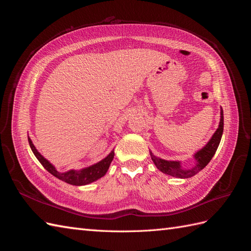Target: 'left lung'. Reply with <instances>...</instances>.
Returning <instances> with one entry per match:
<instances>
[{
    "instance_id": "1",
    "label": "left lung",
    "mask_w": 251,
    "mask_h": 251,
    "mask_svg": "<svg viewBox=\"0 0 251 251\" xmlns=\"http://www.w3.org/2000/svg\"><path fill=\"white\" fill-rule=\"evenodd\" d=\"M220 117L221 118H220V124L217 131L214 133V135L211 136V138L209 139L206 146L202 148L201 150H199L194 155L196 164L192 169H183L180 161H169V160H164V159H161V158H158L150 151L151 158V160H153L154 164L156 165V168L166 175H170V176L181 178V179L191 178L195 176L196 174H198L209 163L211 158L216 154V151L219 147L220 141H221L222 134H223V126H224V116H223L222 108H221V116Z\"/></svg>"
}]
</instances>
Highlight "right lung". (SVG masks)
Returning <instances> with one entry per match:
<instances>
[{"label": "right lung", "instance_id": "add662e5", "mask_svg": "<svg viewBox=\"0 0 251 251\" xmlns=\"http://www.w3.org/2000/svg\"><path fill=\"white\" fill-rule=\"evenodd\" d=\"M28 141H29V146L31 148L34 156L37 158V160L41 162V164L46 169L51 175L53 176L58 178L59 180H62L66 183H69L72 185H86L89 183H92V182L98 180L100 178L103 177L105 173L108 172L110 164L114 158V150L111 151V153L105 157L104 159H102L101 161L97 162L93 165L88 166L86 169H82L80 171H74V170H70L65 173H59L56 171L55 166L52 165L46 158H44L34 147V144L32 143L31 139L28 137Z\"/></svg>", "mask_w": 251, "mask_h": 251}]
</instances>
